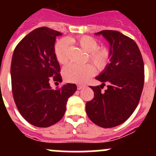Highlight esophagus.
I'll list each match as a JSON object with an SVG mask.
<instances>
[{
	"mask_svg": "<svg viewBox=\"0 0 156 156\" xmlns=\"http://www.w3.org/2000/svg\"><path fill=\"white\" fill-rule=\"evenodd\" d=\"M84 87V85H81V84H77V88H78V90H81Z\"/></svg>",
	"mask_w": 156,
	"mask_h": 156,
	"instance_id": "obj_1",
	"label": "esophagus"
}]
</instances>
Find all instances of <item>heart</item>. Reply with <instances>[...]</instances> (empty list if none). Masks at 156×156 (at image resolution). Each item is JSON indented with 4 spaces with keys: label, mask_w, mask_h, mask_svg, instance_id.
I'll list each match as a JSON object with an SVG mask.
<instances>
[{
    "label": "heart",
    "mask_w": 156,
    "mask_h": 156,
    "mask_svg": "<svg viewBox=\"0 0 156 156\" xmlns=\"http://www.w3.org/2000/svg\"><path fill=\"white\" fill-rule=\"evenodd\" d=\"M73 41L79 45L87 53L86 60L92 62L98 70L103 71L108 66L111 60L112 53L106 46H99L95 38L88 35H83L73 39ZM67 40L62 39L56 43L54 46V55L56 60L60 64L66 63ZM95 72V69L91 64L87 63L82 66L69 64L62 69L64 78L69 82L82 84L87 81Z\"/></svg>",
    "instance_id": "1"
}]
</instances>
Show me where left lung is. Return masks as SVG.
I'll return each mask as SVG.
<instances>
[{
  "mask_svg": "<svg viewBox=\"0 0 156 156\" xmlns=\"http://www.w3.org/2000/svg\"><path fill=\"white\" fill-rule=\"evenodd\" d=\"M96 34H103L109 42L111 62L96 78L103 84L90 86L94 97L86 103V112L94 124L109 128L124 123L137 106L144 84V64L133 39L113 30ZM106 83L108 89L101 92Z\"/></svg>",
  "mask_w": 156,
  "mask_h": 156,
  "instance_id": "obj_1",
  "label": "left lung"
}]
</instances>
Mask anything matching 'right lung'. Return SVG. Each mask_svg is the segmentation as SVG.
<instances>
[{
	"instance_id": "right-lung-1",
	"label": "right lung",
	"mask_w": 156,
	"mask_h": 156,
	"mask_svg": "<svg viewBox=\"0 0 156 156\" xmlns=\"http://www.w3.org/2000/svg\"><path fill=\"white\" fill-rule=\"evenodd\" d=\"M47 27L33 30L16 45L11 61L12 92L16 107L29 123L48 127L63 117L69 97L77 87L67 84L56 90L50 82H62L60 66L54 55L56 36Z\"/></svg>"
}]
</instances>
